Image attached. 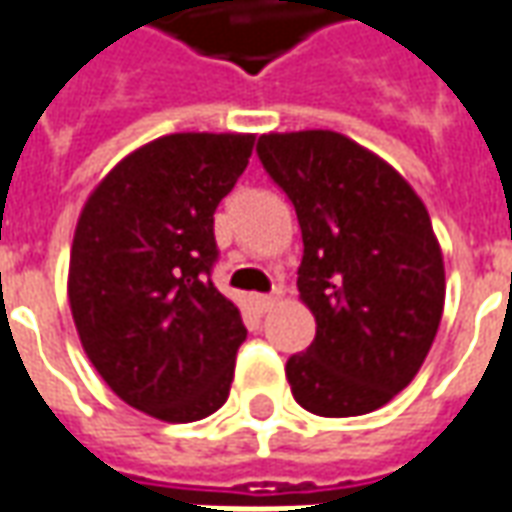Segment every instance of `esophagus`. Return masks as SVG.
<instances>
[{
	"instance_id": "1",
	"label": "esophagus",
	"mask_w": 512,
	"mask_h": 512,
	"mask_svg": "<svg viewBox=\"0 0 512 512\" xmlns=\"http://www.w3.org/2000/svg\"><path fill=\"white\" fill-rule=\"evenodd\" d=\"M252 302H255V308L260 311V314H266V311H271V308L280 302V297H277V294H257Z\"/></svg>"
}]
</instances>
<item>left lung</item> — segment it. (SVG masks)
<instances>
[{"label":"left lung","instance_id":"8db88e82","mask_svg":"<svg viewBox=\"0 0 512 512\" xmlns=\"http://www.w3.org/2000/svg\"><path fill=\"white\" fill-rule=\"evenodd\" d=\"M257 156L305 246L297 288L316 336L285 364L294 401L322 417L375 412L409 387L443 319L429 210L398 170L336 131L263 134Z\"/></svg>","mask_w":512,"mask_h":512}]
</instances>
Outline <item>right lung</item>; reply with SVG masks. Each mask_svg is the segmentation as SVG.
<instances>
[{"instance_id":"right-lung-1","label":"right lung","mask_w":512,"mask_h":512,"mask_svg":"<svg viewBox=\"0 0 512 512\" xmlns=\"http://www.w3.org/2000/svg\"><path fill=\"white\" fill-rule=\"evenodd\" d=\"M255 134H168L120 159L83 204L69 252V308L117 398L193 423L229 398L241 311L210 280L212 215Z\"/></svg>"}]
</instances>
